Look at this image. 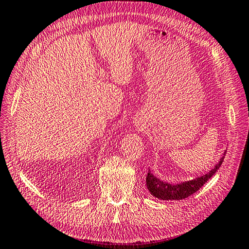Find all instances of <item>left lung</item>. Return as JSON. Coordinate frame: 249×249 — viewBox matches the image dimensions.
I'll list each match as a JSON object with an SVG mask.
<instances>
[{
	"label": "left lung",
	"mask_w": 249,
	"mask_h": 249,
	"mask_svg": "<svg viewBox=\"0 0 249 249\" xmlns=\"http://www.w3.org/2000/svg\"><path fill=\"white\" fill-rule=\"evenodd\" d=\"M225 155L226 152L224 153V156L220 158L219 162L209 173L204 174L202 177H198L197 178L192 179V181L183 182L181 184H170L160 181V178L153 176L149 169V172H147L145 179L147 189H149V192L154 196V197L161 200H182L187 198L196 192H198V190L214 176L215 172L218 170L221 163H223Z\"/></svg>",
	"instance_id": "obj_1"
}]
</instances>
